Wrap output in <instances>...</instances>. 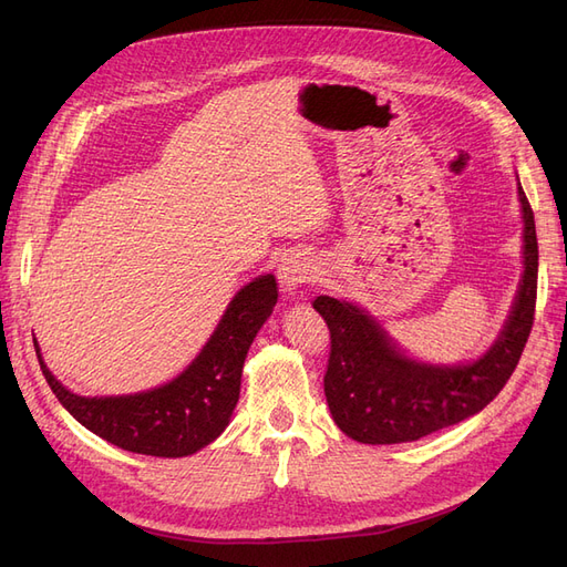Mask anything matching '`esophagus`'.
Instances as JSON below:
<instances>
[{
    "instance_id": "1",
    "label": "esophagus",
    "mask_w": 567,
    "mask_h": 567,
    "mask_svg": "<svg viewBox=\"0 0 567 567\" xmlns=\"http://www.w3.org/2000/svg\"><path fill=\"white\" fill-rule=\"evenodd\" d=\"M277 274L286 293H296L302 284H310L317 279V267L312 262V257H307L305 252H286L281 257Z\"/></svg>"
}]
</instances>
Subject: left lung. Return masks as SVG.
Masks as SVG:
<instances>
[{
  "mask_svg": "<svg viewBox=\"0 0 567 567\" xmlns=\"http://www.w3.org/2000/svg\"><path fill=\"white\" fill-rule=\"evenodd\" d=\"M525 271L494 346L473 364L433 367L409 359L362 307L319 296L312 305L331 331L323 392L336 425L364 444L414 442L483 411L516 371L535 321V213L518 182Z\"/></svg>",
  "mask_w": 567,
  "mask_h": 567,
  "instance_id": "obj_1",
  "label": "left lung"
}]
</instances>
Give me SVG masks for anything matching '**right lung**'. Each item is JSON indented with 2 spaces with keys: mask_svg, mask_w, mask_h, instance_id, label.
<instances>
[{
  "mask_svg": "<svg viewBox=\"0 0 567 567\" xmlns=\"http://www.w3.org/2000/svg\"><path fill=\"white\" fill-rule=\"evenodd\" d=\"M277 279L257 277L244 286L200 354L175 381L120 398H80L65 390L47 364L35 340L40 369L59 402L87 431L120 450L177 458L210 444L225 431L241 392V371L252 338L277 305Z\"/></svg>",
  "mask_w": 567,
  "mask_h": 567,
  "instance_id": "1",
  "label": "right lung"
}]
</instances>
